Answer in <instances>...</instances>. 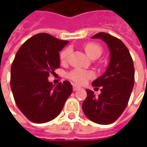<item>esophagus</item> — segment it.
Returning a JSON list of instances; mask_svg holds the SVG:
<instances>
[{"label": "esophagus", "mask_w": 147, "mask_h": 147, "mask_svg": "<svg viewBox=\"0 0 147 147\" xmlns=\"http://www.w3.org/2000/svg\"><path fill=\"white\" fill-rule=\"evenodd\" d=\"M73 89H74V91H77V90L80 89V87H78V86H77V85H74V86H73Z\"/></svg>", "instance_id": "esophagus-1"}]
</instances>
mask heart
<instances>
[{
  "mask_svg": "<svg viewBox=\"0 0 147 147\" xmlns=\"http://www.w3.org/2000/svg\"><path fill=\"white\" fill-rule=\"evenodd\" d=\"M84 50L85 52L88 55V56L92 59V58H98L99 56L101 55L102 52V48L101 47L94 42H89L85 45L84 47ZM69 55V49H65L61 53H60V61L62 63H65L68 60ZM92 73L89 72V71H86L82 69H75L74 70H72L68 74L69 78L72 80L73 82H76L78 84H83L84 82L88 80V78L92 77Z\"/></svg>",
  "mask_w": 147,
  "mask_h": 147,
  "instance_id": "1",
  "label": "heart"
}]
</instances>
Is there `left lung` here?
Wrapping results in <instances>:
<instances>
[{
    "label": "left lung",
    "mask_w": 147,
    "mask_h": 147,
    "mask_svg": "<svg viewBox=\"0 0 147 147\" xmlns=\"http://www.w3.org/2000/svg\"><path fill=\"white\" fill-rule=\"evenodd\" d=\"M92 38L106 43L110 63L104 74L92 83L93 87H100L98 96L86 89L88 96L82 110L90 120L106 125L115 121L127 106L134 85V66L129 51L119 38L106 32L96 33Z\"/></svg>",
    "instance_id": "8db88e82"
}]
</instances>
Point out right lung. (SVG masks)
I'll return each mask as SVG.
<instances>
[{"mask_svg":"<svg viewBox=\"0 0 147 147\" xmlns=\"http://www.w3.org/2000/svg\"><path fill=\"white\" fill-rule=\"evenodd\" d=\"M69 43L47 33H38L19 49L11 65L10 88L15 103L27 119L36 123L59 115L73 91L68 81L56 86L50 74L59 68L60 51Z\"/></svg>","mask_w":147,"mask_h":147,"instance_id":"obj_1","label":"right lung"}]
</instances>
